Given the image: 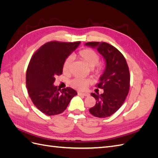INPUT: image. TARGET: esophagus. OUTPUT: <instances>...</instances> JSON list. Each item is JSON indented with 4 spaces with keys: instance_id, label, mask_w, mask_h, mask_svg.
<instances>
[{
    "instance_id": "esophagus-1",
    "label": "esophagus",
    "mask_w": 158,
    "mask_h": 158,
    "mask_svg": "<svg viewBox=\"0 0 158 158\" xmlns=\"http://www.w3.org/2000/svg\"><path fill=\"white\" fill-rule=\"evenodd\" d=\"M78 94L79 95H83V96H88L89 95V94L88 93H82V92H78Z\"/></svg>"
}]
</instances>
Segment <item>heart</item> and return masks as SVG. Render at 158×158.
<instances>
[{
	"instance_id": "b5f03b06",
	"label": "heart",
	"mask_w": 158,
	"mask_h": 158,
	"mask_svg": "<svg viewBox=\"0 0 158 158\" xmlns=\"http://www.w3.org/2000/svg\"><path fill=\"white\" fill-rule=\"evenodd\" d=\"M78 55L81 59H82L85 64L90 68H92L95 73L99 74L103 69L102 64L98 63L100 56L98 52L92 49L85 48L78 51ZM73 61L72 56H69L65 59L63 64V70L64 73L69 72L70 66ZM89 83V80L81 77H76L72 80L71 84L73 86L78 89H84Z\"/></svg>"
}]
</instances>
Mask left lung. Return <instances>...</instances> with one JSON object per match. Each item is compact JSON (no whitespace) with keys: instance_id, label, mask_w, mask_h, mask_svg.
<instances>
[{"instance_id":"8db88e82","label":"left lung","mask_w":158,"mask_h":158,"mask_svg":"<svg viewBox=\"0 0 158 158\" xmlns=\"http://www.w3.org/2000/svg\"><path fill=\"white\" fill-rule=\"evenodd\" d=\"M96 48L106 60V66L100 76L96 87L103 93H92L95 99V106L89 109L92 115L105 118L112 115L120 108L130 88V73L123 55L117 48L106 42H88L85 44Z\"/></svg>"}]
</instances>
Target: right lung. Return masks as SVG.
<instances>
[{
    "label": "right lung",
    "instance_id": "obj_1",
    "mask_svg": "<svg viewBox=\"0 0 158 158\" xmlns=\"http://www.w3.org/2000/svg\"><path fill=\"white\" fill-rule=\"evenodd\" d=\"M80 44L76 42H47L37 49L26 71V87L34 106L47 115L63 113L70 100L77 95L71 88L62 90L53 85L56 75L63 73L65 59Z\"/></svg>",
    "mask_w": 158,
    "mask_h": 158
}]
</instances>
